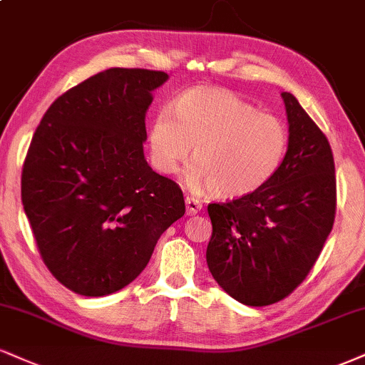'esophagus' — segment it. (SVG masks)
I'll use <instances>...</instances> for the list:
<instances>
[{
	"instance_id": "obj_1",
	"label": "esophagus",
	"mask_w": 365,
	"mask_h": 365,
	"mask_svg": "<svg viewBox=\"0 0 365 365\" xmlns=\"http://www.w3.org/2000/svg\"><path fill=\"white\" fill-rule=\"evenodd\" d=\"M185 204H187V214H188V216H194V214L200 212L202 202L199 199H195V197L187 195L185 197Z\"/></svg>"
}]
</instances>
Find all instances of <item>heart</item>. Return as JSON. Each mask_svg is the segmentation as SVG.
Listing matches in <instances>:
<instances>
[{"label":"heart","instance_id":"obj_1","mask_svg":"<svg viewBox=\"0 0 365 365\" xmlns=\"http://www.w3.org/2000/svg\"><path fill=\"white\" fill-rule=\"evenodd\" d=\"M192 187L207 185L222 199H238L265 187L277 175L289 149L282 118L258 110L219 88H194L163 108L149 127L151 161L171 175L190 156Z\"/></svg>","mask_w":365,"mask_h":365}]
</instances>
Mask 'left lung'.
Here are the masks:
<instances>
[{
  "label": "left lung",
  "mask_w": 365,
  "mask_h": 365,
  "mask_svg": "<svg viewBox=\"0 0 365 365\" xmlns=\"http://www.w3.org/2000/svg\"><path fill=\"white\" fill-rule=\"evenodd\" d=\"M289 149L274 178L253 194L207 205V265L236 301L269 306L308 277L336 210L333 153L323 130L291 93H282Z\"/></svg>",
  "instance_id": "8db88e82"
}]
</instances>
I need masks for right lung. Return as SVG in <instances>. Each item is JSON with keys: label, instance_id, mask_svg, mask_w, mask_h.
Returning <instances> with one entry per match:
<instances>
[{"label": "right lung", "instance_id": "right-lung-1", "mask_svg": "<svg viewBox=\"0 0 365 365\" xmlns=\"http://www.w3.org/2000/svg\"><path fill=\"white\" fill-rule=\"evenodd\" d=\"M163 71L112 68L43 113L21 168V204L49 272L88 297L120 291L185 214L183 192L144 160Z\"/></svg>", "mask_w": 365, "mask_h": 365}]
</instances>
